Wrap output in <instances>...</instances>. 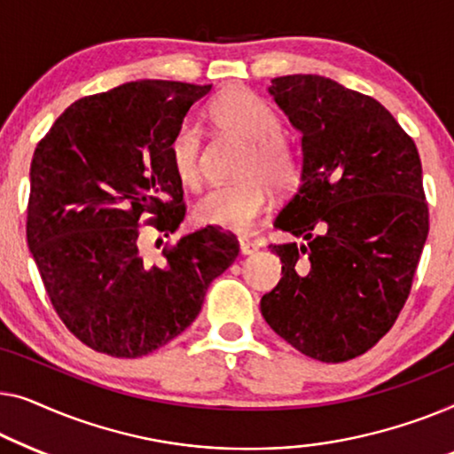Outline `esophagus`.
<instances>
[{
    "label": "esophagus",
    "mask_w": 454,
    "mask_h": 454,
    "mask_svg": "<svg viewBox=\"0 0 454 454\" xmlns=\"http://www.w3.org/2000/svg\"><path fill=\"white\" fill-rule=\"evenodd\" d=\"M239 245H240V253L242 254H251V253H254L259 248L257 242L251 240V239H245V236H242V239H239Z\"/></svg>",
    "instance_id": "esophagus-1"
}]
</instances>
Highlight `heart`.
Wrapping results in <instances>:
<instances>
[{
    "label": "heart",
    "instance_id": "heart-1",
    "mask_svg": "<svg viewBox=\"0 0 454 454\" xmlns=\"http://www.w3.org/2000/svg\"><path fill=\"white\" fill-rule=\"evenodd\" d=\"M209 117L224 133L247 142L240 162V181L218 184L197 203L195 218L206 226L247 232L270 206V184L290 191L302 176V158L286 136L282 121L267 102L245 88H230L209 105ZM201 129L183 123L168 145L170 168L187 189L201 183Z\"/></svg>",
    "mask_w": 454,
    "mask_h": 454
}]
</instances>
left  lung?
<instances>
[{"label": "left lung", "mask_w": 454, "mask_h": 454, "mask_svg": "<svg viewBox=\"0 0 454 454\" xmlns=\"http://www.w3.org/2000/svg\"><path fill=\"white\" fill-rule=\"evenodd\" d=\"M270 92L302 133V181L273 226L282 279L261 315L304 356L346 362L388 333L411 292L430 214L416 144L379 100L323 75Z\"/></svg>", "instance_id": "left-lung-1"}]
</instances>
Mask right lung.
I'll use <instances>...</instances> for the list:
<instances>
[{"label": "right lung", "instance_id": "right-lung-1", "mask_svg": "<svg viewBox=\"0 0 454 454\" xmlns=\"http://www.w3.org/2000/svg\"><path fill=\"white\" fill-rule=\"evenodd\" d=\"M212 84L142 80L75 100L30 164L27 240L63 325L114 357L148 356L200 315L239 240L206 226L142 253V222L168 236L187 206L168 145ZM162 245V240H158Z\"/></svg>", "mask_w": 454, "mask_h": 454}]
</instances>
